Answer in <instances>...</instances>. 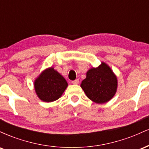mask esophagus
Listing matches in <instances>:
<instances>
[{
  "instance_id": "34e87169",
  "label": "esophagus",
  "mask_w": 149,
  "mask_h": 149,
  "mask_svg": "<svg viewBox=\"0 0 149 149\" xmlns=\"http://www.w3.org/2000/svg\"><path fill=\"white\" fill-rule=\"evenodd\" d=\"M72 83H73V84H74V85H78V83H79V80L76 79L75 80H73Z\"/></svg>"
}]
</instances>
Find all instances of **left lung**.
<instances>
[{
	"label": "left lung",
	"instance_id": "8db88e82",
	"mask_svg": "<svg viewBox=\"0 0 149 149\" xmlns=\"http://www.w3.org/2000/svg\"><path fill=\"white\" fill-rule=\"evenodd\" d=\"M80 87L90 100L104 104L115 95L118 80L111 68L102 62L98 67L92 68L87 72L86 78L82 81Z\"/></svg>",
	"mask_w": 149,
	"mask_h": 149
}]
</instances>
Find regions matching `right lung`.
I'll return each instance as SVG.
<instances>
[{"mask_svg":"<svg viewBox=\"0 0 149 149\" xmlns=\"http://www.w3.org/2000/svg\"><path fill=\"white\" fill-rule=\"evenodd\" d=\"M67 86L68 83L65 78L52 67L44 70L34 81L37 96L45 102L58 100Z\"/></svg>","mask_w":149,"mask_h":149,"instance_id":"right-lung-1","label":"right lung"}]
</instances>
